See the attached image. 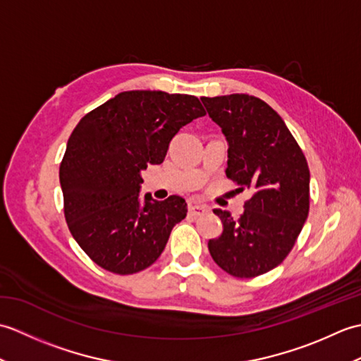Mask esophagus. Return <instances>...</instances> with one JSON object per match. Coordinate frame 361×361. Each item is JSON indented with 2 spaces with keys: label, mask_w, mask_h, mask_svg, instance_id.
<instances>
[{
  "label": "esophagus",
  "mask_w": 361,
  "mask_h": 361,
  "mask_svg": "<svg viewBox=\"0 0 361 361\" xmlns=\"http://www.w3.org/2000/svg\"><path fill=\"white\" fill-rule=\"evenodd\" d=\"M206 211H208V209H206V206L194 204V203L189 204V216H192V217H200V216H203Z\"/></svg>",
  "instance_id": "34e87169"
}]
</instances>
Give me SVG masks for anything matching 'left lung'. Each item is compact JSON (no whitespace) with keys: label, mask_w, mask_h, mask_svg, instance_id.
Listing matches in <instances>:
<instances>
[{"label":"left lung","mask_w":361,"mask_h":361,"mask_svg":"<svg viewBox=\"0 0 361 361\" xmlns=\"http://www.w3.org/2000/svg\"><path fill=\"white\" fill-rule=\"evenodd\" d=\"M202 102L226 137V176L252 192L240 219L214 209L224 231L208 248L221 270L255 278L287 257L307 220V161L286 122L259 97L226 94Z\"/></svg>","instance_id":"8db88e82"}]
</instances>
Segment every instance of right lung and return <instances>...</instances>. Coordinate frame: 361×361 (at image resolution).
Masks as SVG:
<instances>
[{
  "mask_svg": "<svg viewBox=\"0 0 361 361\" xmlns=\"http://www.w3.org/2000/svg\"><path fill=\"white\" fill-rule=\"evenodd\" d=\"M195 96L122 91L80 119L60 164L65 217L73 237L94 262L118 274L150 267L188 203L158 202L141 192V172L161 164L172 137L204 116Z\"/></svg>",
  "mask_w": 361,
  "mask_h": 361,
  "instance_id": "add662e5",
  "label": "right lung"
}]
</instances>
